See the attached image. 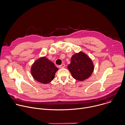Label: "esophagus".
<instances>
[{"label":"esophagus","instance_id":"1","mask_svg":"<svg viewBox=\"0 0 125 125\" xmlns=\"http://www.w3.org/2000/svg\"><path fill=\"white\" fill-rule=\"evenodd\" d=\"M65 65L64 64H61V65H59V68L62 69V68H64V67H65Z\"/></svg>","mask_w":125,"mask_h":125}]
</instances>
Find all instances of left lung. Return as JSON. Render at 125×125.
I'll return each mask as SVG.
<instances>
[{
	"mask_svg": "<svg viewBox=\"0 0 125 125\" xmlns=\"http://www.w3.org/2000/svg\"><path fill=\"white\" fill-rule=\"evenodd\" d=\"M67 67L73 78L79 81L88 79L93 74L94 68L92 60L82 51L71 57V63Z\"/></svg>",
	"mask_w": 125,
	"mask_h": 125,
	"instance_id": "obj_1",
	"label": "left lung"
}]
</instances>
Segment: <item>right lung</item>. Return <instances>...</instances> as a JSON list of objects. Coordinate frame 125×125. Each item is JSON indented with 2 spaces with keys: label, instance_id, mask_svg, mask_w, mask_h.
I'll list each match as a JSON object with an SVG mask.
<instances>
[{
  "label": "right lung",
  "instance_id": "obj_1",
  "mask_svg": "<svg viewBox=\"0 0 125 125\" xmlns=\"http://www.w3.org/2000/svg\"><path fill=\"white\" fill-rule=\"evenodd\" d=\"M58 70V68L54 63L45 56L37 59L31 68V72L33 78L43 84L48 83L54 79Z\"/></svg>",
  "mask_w": 125,
  "mask_h": 125
}]
</instances>
